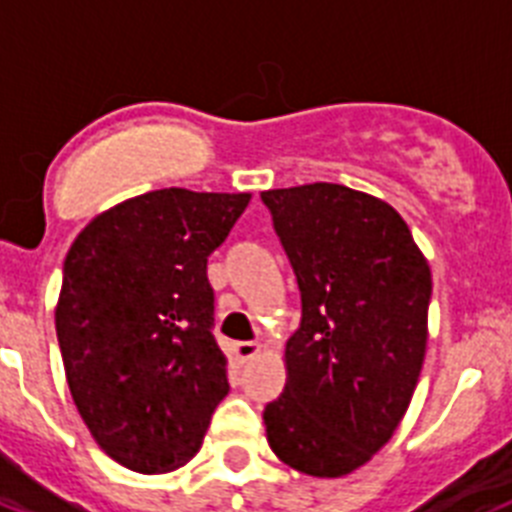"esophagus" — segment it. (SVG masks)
<instances>
[{
    "instance_id": "34e87169",
    "label": "esophagus",
    "mask_w": 512,
    "mask_h": 512,
    "mask_svg": "<svg viewBox=\"0 0 512 512\" xmlns=\"http://www.w3.org/2000/svg\"><path fill=\"white\" fill-rule=\"evenodd\" d=\"M259 350H261L259 342H235V358H238L240 363L251 361Z\"/></svg>"
}]
</instances>
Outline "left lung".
<instances>
[{"label": "left lung", "mask_w": 512, "mask_h": 512, "mask_svg": "<svg viewBox=\"0 0 512 512\" xmlns=\"http://www.w3.org/2000/svg\"><path fill=\"white\" fill-rule=\"evenodd\" d=\"M301 290L285 390L266 439L295 471L337 479L403 421L426 356L432 272L387 201L337 183L264 190Z\"/></svg>", "instance_id": "left-lung-1"}]
</instances>
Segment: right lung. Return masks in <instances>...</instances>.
Segmentation results:
<instances>
[{
	"mask_svg": "<svg viewBox=\"0 0 512 512\" xmlns=\"http://www.w3.org/2000/svg\"><path fill=\"white\" fill-rule=\"evenodd\" d=\"M248 201L151 190L101 211L67 251L54 311L67 387L96 445L130 471L185 466L230 390L206 259Z\"/></svg>",
	"mask_w": 512,
	"mask_h": 512,
	"instance_id": "add662e5",
	"label": "right lung"
}]
</instances>
